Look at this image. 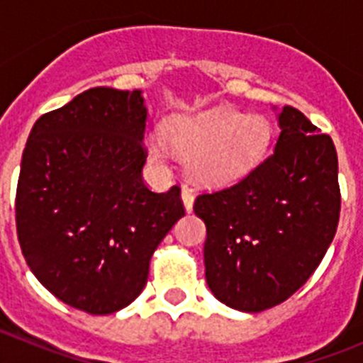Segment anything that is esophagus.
Instances as JSON below:
<instances>
[{
    "label": "esophagus",
    "instance_id": "obj_1",
    "mask_svg": "<svg viewBox=\"0 0 363 363\" xmlns=\"http://www.w3.org/2000/svg\"><path fill=\"white\" fill-rule=\"evenodd\" d=\"M182 200H184L185 211H187V213H191L192 205H194V194H192L191 189H187V187L182 189Z\"/></svg>",
    "mask_w": 363,
    "mask_h": 363
}]
</instances>
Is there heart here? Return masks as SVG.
Returning a JSON list of instances; mask_svg holds the SVG:
<instances>
[{
    "label": "heart",
    "instance_id": "b5f03b06",
    "mask_svg": "<svg viewBox=\"0 0 363 363\" xmlns=\"http://www.w3.org/2000/svg\"><path fill=\"white\" fill-rule=\"evenodd\" d=\"M167 142L187 156L192 176L205 184H227L251 172L267 152L272 127L267 118L242 116L230 107L172 118L165 125ZM150 158L163 163L167 150L162 143L149 145Z\"/></svg>",
    "mask_w": 363,
    "mask_h": 363
}]
</instances>
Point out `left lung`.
<instances>
[{"instance_id":"1","label":"left lung","mask_w":363,"mask_h":363,"mask_svg":"<svg viewBox=\"0 0 363 363\" xmlns=\"http://www.w3.org/2000/svg\"><path fill=\"white\" fill-rule=\"evenodd\" d=\"M274 152L245 178L201 192L205 280L214 296L243 313L293 296L325 256L340 220L338 156L298 108L285 105Z\"/></svg>"}]
</instances>
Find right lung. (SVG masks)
Instances as JSON below:
<instances>
[{"instance_id":"obj_1","label":"right lung","mask_w":363,"mask_h":363,"mask_svg":"<svg viewBox=\"0 0 363 363\" xmlns=\"http://www.w3.org/2000/svg\"><path fill=\"white\" fill-rule=\"evenodd\" d=\"M142 91L94 86L34 123L16 229L27 265L67 306L111 314L138 298L150 256L185 214L179 187L143 184Z\"/></svg>"}]
</instances>
